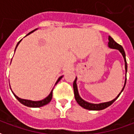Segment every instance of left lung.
I'll use <instances>...</instances> for the list:
<instances>
[{
    "label": "left lung",
    "instance_id": "1",
    "mask_svg": "<svg viewBox=\"0 0 134 134\" xmlns=\"http://www.w3.org/2000/svg\"><path fill=\"white\" fill-rule=\"evenodd\" d=\"M108 46L109 48H111V49H118L120 52L121 53V54L123 55L124 59V62H125V70H126V80H125V83H124V86L123 87V89L121 90V93H119L118 95V96L115 98V99H113L111 101H109V102H105V103H101L98 104H94V103H88L87 101L84 100L80 96L78 93V89H77V77L75 80V81L73 82V89H74V94H75V100L77 101V103L80 105L82 108H84L85 109L90 110H103L105 108H106L108 106H110L111 104L113 103V102L115 101V100L118 98L119 96L121 95V93L123 92L124 87H125V85H126V72H127V62H126V54H125V52H124V48L122 47V46H121L120 44H118V43H116L113 38L111 37V36H108Z\"/></svg>",
    "mask_w": 134,
    "mask_h": 134
}]
</instances>
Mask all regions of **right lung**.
Masks as SVG:
<instances>
[{
    "mask_svg": "<svg viewBox=\"0 0 134 134\" xmlns=\"http://www.w3.org/2000/svg\"><path fill=\"white\" fill-rule=\"evenodd\" d=\"M37 29H34V30L31 31L26 36L29 35L30 34L33 33L34 31H35L37 30ZM21 40H20V41L18 42V44H17V45H16V49H15V51H16V48H17V47H18V45L19 44V43L21 41ZM62 77H63V76H61V77H59L58 80H57V81L56 82L55 85L57 84V82H58L62 78ZM11 91H12V90H11ZM52 91L53 90L51 91V93H49V95L47 96V98H45L43 99V100H38V101H34V100H26V99H21V98H19L17 96H16V95L13 93V91H12V93H13V94L14 95V96L16 97V98L17 99V100H18L21 103L23 104V105H26V106H27V107H31V108H39V107H42V106H44V105H47V104L49 103L50 101H51V100H52Z\"/></svg>",
    "mask_w": 134,
    "mask_h": 134,
    "instance_id": "right-lung-1",
    "label": "right lung"
}]
</instances>
